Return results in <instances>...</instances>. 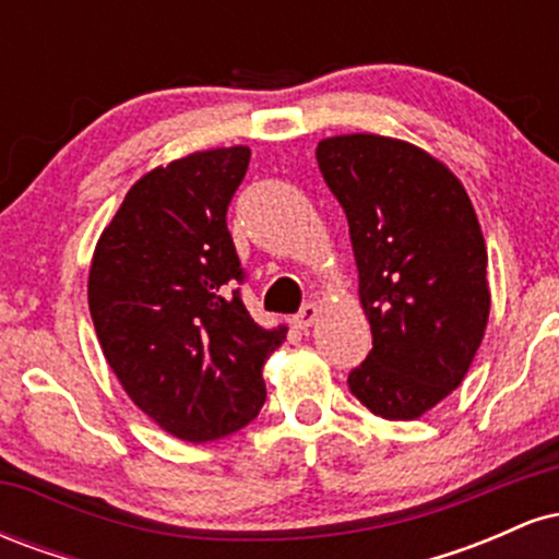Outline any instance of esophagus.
I'll return each instance as SVG.
<instances>
[{
    "instance_id": "34e87169",
    "label": "esophagus",
    "mask_w": 559,
    "mask_h": 559,
    "mask_svg": "<svg viewBox=\"0 0 559 559\" xmlns=\"http://www.w3.org/2000/svg\"><path fill=\"white\" fill-rule=\"evenodd\" d=\"M318 312H320V307L316 305V301H310V305H305L297 312V316H294V325H297V329H301V331L310 329V325L318 320Z\"/></svg>"
}]
</instances>
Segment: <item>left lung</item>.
Here are the masks:
<instances>
[{
  "instance_id": "obj_1",
  "label": "left lung",
  "mask_w": 559,
  "mask_h": 559,
  "mask_svg": "<svg viewBox=\"0 0 559 559\" xmlns=\"http://www.w3.org/2000/svg\"><path fill=\"white\" fill-rule=\"evenodd\" d=\"M316 157L349 223L373 333L346 381L373 415L420 418L463 383L489 320L478 217L463 183L407 141L333 136Z\"/></svg>"
}]
</instances>
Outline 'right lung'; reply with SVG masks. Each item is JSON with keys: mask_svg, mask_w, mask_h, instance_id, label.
I'll return each mask as SVG.
<instances>
[{"mask_svg": "<svg viewBox=\"0 0 559 559\" xmlns=\"http://www.w3.org/2000/svg\"><path fill=\"white\" fill-rule=\"evenodd\" d=\"M247 146L197 152L146 173L96 243L88 310L126 394L183 441H215L258 418L262 365L286 338L241 299L247 271L226 223Z\"/></svg>", "mask_w": 559, "mask_h": 559, "instance_id": "1", "label": "right lung"}]
</instances>
